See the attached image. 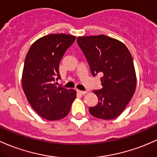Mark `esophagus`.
Here are the masks:
<instances>
[{"mask_svg":"<svg viewBox=\"0 0 157 157\" xmlns=\"http://www.w3.org/2000/svg\"><path fill=\"white\" fill-rule=\"evenodd\" d=\"M77 92L79 93V94H84L86 93V91H81V90H78V89H77Z\"/></svg>","mask_w":157,"mask_h":157,"instance_id":"obj_1","label":"esophagus"}]
</instances>
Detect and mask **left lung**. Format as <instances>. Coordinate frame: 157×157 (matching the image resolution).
Returning a JSON list of instances; mask_svg holds the SVG:
<instances>
[{
  "instance_id": "left-lung-1",
  "label": "left lung",
  "mask_w": 157,
  "mask_h": 157,
  "mask_svg": "<svg viewBox=\"0 0 157 157\" xmlns=\"http://www.w3.org/2000/svg\"><path fill=\"white\" fill-rule=\"evenodd\" d=\"M77 42L93 77L102 75V89L93 90L98 103L89 107V113L101 119H114L125 109L136 90V76L131 54L124 44L104 35L80 36Z\"/></svg>"
}]
</instances>
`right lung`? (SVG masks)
Listing matches in <instances>:
<instances>
[{
	"mask_svg": "<svg viewBox=\"0 0 157 157\" xmlns=\"http://www.w3.org/2000/svg\"><path fill=\"white\" fill-rule=\"evenodd\" d=\"M75 39L68 34H50L36 41L26 56L22 88L33 109L44 119L65 118L76 98L74 89L54 83L60 79V60Z\"/></svg>",
	"mask_w": 157,
	"mask_h": 157,
	"instance_id": "add662e5",
	"label": "right lung"
}]
</instances>
